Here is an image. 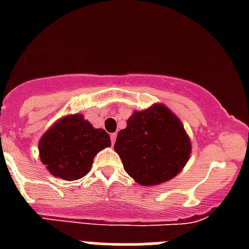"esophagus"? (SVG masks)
<instances>
[{
  "label": "esophagus",
  "instance_id": "esophagus-1",
  "mask_svg": "<svg viewBox=\"0 0 249 249\" xmlns=\"http://www.w3.org/2000/svg\"><path fill=\"white\" fill-rule=\"evenodd\" d=\"M115 139H117V134H110V141H112V144L115 142Z\"/></svg>",
  "mask_w": 249,
  "mask_h": 249
}]
</instances>
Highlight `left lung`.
Masks as SVG:
<instances>
[{
    "label": "left lung",
    "mask_w": 249,
    "mask_h": 249,
    "mask_svg": "<svg viewBox=\"0 0 249 249\" xmlns=\"http://www.w3.org/2000/svg\"><path fill=\"white\" fill-rule=\"evenodd\" d=\"M114 149L139 184L157 185L180 172L192 145L180 120L162 105H154L134 112L118 132Z\"/></svg>",
    "instance_id": "8db88e82"
}]
</instances>
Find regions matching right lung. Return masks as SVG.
Listing matches in <instances>:
<instances>
[{
    "label": "right lung",
    "mask_w": 249,
    "mask_h": 249,
    "mask_svg": "<svg viewBox=\"0 0 249 249\" xmlns=\"http://www.w3.org/2000/svg\"><path fill=\"white\" fill-rule=\"evenodd\" d=\"M109 145L104 129H94L82 114L67 115L43 135L39 155L53 176L76 180L90 171L95 155Z\"/></svg>",
    "instance_id": "obj_1"
}]
</instances>
